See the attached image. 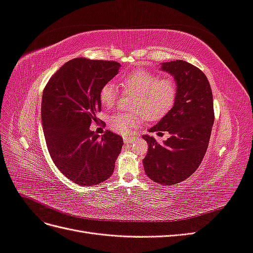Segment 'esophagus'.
Returning a JSON list of instances; mask_svg holds the SVG:
<instances>
[{
    "instance_id": "obj_1",
    "label": "esophagus",
    "mask_w": 253,
    "mask_h": 253,
    "mask_svg": "<svg viewBox=\"0 0 253 253\" xmlns=\"http://www.w3.org/2000/svg\"><path fill=\"white\" fill-rule=\"evenodd\" d=\"M124 141L126 144H129V143H132L134 140H133V138H131V137H124Z\"/></svg>"
}]
</instances>
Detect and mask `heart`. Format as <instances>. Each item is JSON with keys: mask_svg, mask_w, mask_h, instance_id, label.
<instances>
[{"mask_svg": "<svg viewBox=\"0 0 253 253\" xmlns=\"http://www.w3.org/2000/svg\"><path fill=\"white\" fill-rule=\"evenodd\" d=\"M120 86L126 94L135 95L134 113H115L109 117V126L119 134H128L145 118L156 121L170 112L176 101L178 87L172 77H163L145 68H138L125 76ZM119 89L113 81L104 83L99 90V101L111 109L119 98Z\"/></svg>", "mask_w": 253, "mask_h": 253, "instance_id": "b5f03b06", "label": "heart"}]
</instances>
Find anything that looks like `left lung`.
Segmentation results:
<instances>
[{
	"mask_svg": "<svg viewBox=\"0 0 253 253\" xmlns=\"http://www.w3.org/2000/svg\"><path fill=\"white\" fill-rule=\"evenodd\" d=\"M160 64L174 76L178 93L173 108L150 132H168L171 137L160 144L151 136H142L149 144L142 163L152 180L171 186L190 177L203 162L214 122L213 96L198 67L183 60Z\"/></svg>",
	"mask_w": 253,
	"mask_h": 253,
	"instance_id": "8db88e82",
	"label": "left lung"
}]
</instances>
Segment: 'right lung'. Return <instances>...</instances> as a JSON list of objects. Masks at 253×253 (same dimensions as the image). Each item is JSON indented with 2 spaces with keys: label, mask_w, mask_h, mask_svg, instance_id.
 <instances>
[{
  "label": "right lung",
  "mask_w": 253,
  "mask_h": 253,
  "mask_svg": "<svg viewBox=\"0 0 253 253\" xmlns=\"http://www.w3.org/2000/svg\"><path fill=\"white\" fill-rule=\"evenodd\" d=\"M116 61L76 58L53 74L42 96V126L53 164L68 179L93 186L113 174L122 137L89 129L101 112L99 90L117 75Z\"/></svg>",
  "instance_id": "right-lung-1"
}]
</instances>
